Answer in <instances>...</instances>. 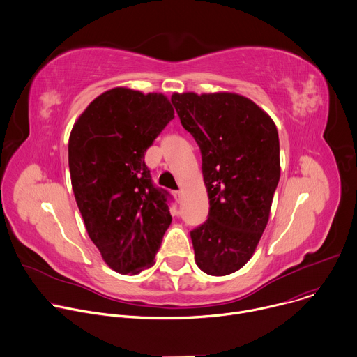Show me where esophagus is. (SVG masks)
<instances>
[{
	"mask_svg": "<svg viewBox=\"0 0 357 357\" xmlns=\"http://www.w3.org/2000/svg\"><path fill=\"white\" fill-rule=\"evenodd\" d=\"M174 196H175L176 202L181 203V200H182V192H181V190H175V192H174Z\"/></svg>",
	"mask_w": 357,
	"mask_h": 357,
	"instance_id": "obj_1",
	"label": "esophagus"
}]
</instances>
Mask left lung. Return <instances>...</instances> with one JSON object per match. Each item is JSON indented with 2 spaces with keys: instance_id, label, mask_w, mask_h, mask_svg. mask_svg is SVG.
<instances>
[{
  "instance_id": "left-lung-1",
  "label": "left lung",
  "mask_w": 357,
  "mask_h": 357,
  "mask_svg": "<svg viewBox=\"0 0 357 357\" xmlns=\"http://www.w3.org/2000/svg\"><path fill=\"white\" fill-rule=\"evenodd\" d=\"M172 103L197 142L209 196L208 220L190 231L196 266L222 277L257 248L280 181V139L273 119L229 91L174 93Z\"/></svg>"
}]
</instances>
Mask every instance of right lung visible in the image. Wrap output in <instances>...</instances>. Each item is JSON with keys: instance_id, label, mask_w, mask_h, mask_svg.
I'll list each match as a JSON object with an SVG mask.
<instances>
[{"instance_id": "add662e5", "label": "right lung", "mask_w": 357, "mask_h": 357, "mask_svg": "<svg viewBox=\"0 0 357 357\" xmlns=\"http://www.w3.org/2000/svg\"><path fill=\"white\" fill-rule=\"evenodd\" d=\"M174 114L162 93L114 87L97 96L70 131L77 208L101 257L120 274L154 264L172 222L168 192L152 185L144 157Z\"/></svg>"}]
</instances>
